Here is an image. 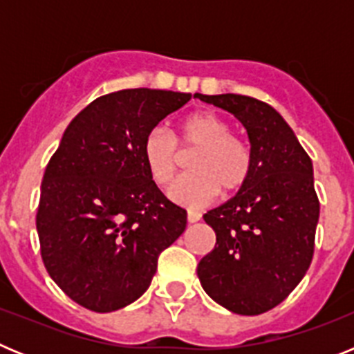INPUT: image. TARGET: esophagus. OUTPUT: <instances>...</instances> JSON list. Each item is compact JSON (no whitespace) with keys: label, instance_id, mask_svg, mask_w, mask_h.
<instances>
[{"label":"esophagus","instance_id":"1","mask_svg":"<svg viewBox=\"0 0 354 354\" xmlns=\"http://www.w3.org/2000/svg\"><path fill=\"white\" fill-rule=\"evenodd\" d=\"M200 218H202V216H200V212L187 211V221H189V223H196V221H198Z\"/></svg>","mask_w":354,"mask_h":354}]
</instances>
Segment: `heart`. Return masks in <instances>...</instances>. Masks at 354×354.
Returning <instances> with one entry per match:
<instances>
[{"mask_svg": "<svg viewBox=\"0 0 354 354\" xmlns=\"http://www.w3.org/2000/svg\"><path fill=\"white\" fill-rule=\"evenodd\" d=\"M187 159L186 175L168 189V196L184 207L209 204L218 193L234 195L248 183L253 154L248 142L230 133V124L212 111H196L175 124L171 136L167 131H149L142 143V158L150 179L167 186L179 170L180 154Z\"/></svg>", "mask_w": 354, "mask_h": 354, "instance_id": "1", "label": "heart"}]
</instances>
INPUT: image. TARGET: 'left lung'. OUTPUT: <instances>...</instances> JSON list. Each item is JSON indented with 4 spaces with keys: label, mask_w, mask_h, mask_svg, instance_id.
Segmentation results:
<instances>
[{
    "label": "left lung",
    "mask_w": 354,
    "mask_h": 354,
    "mask_svg": "<svg viewBox=\"0 0 354 354\" xmlns=\"http://www.w3.org/2000/svg\"><path fill=\"white\" fill-rule=\"evenodd\" d=\"M245 126L253 154L248 183L204 214L216 245L198 262L205 292L234 314L259 315L283 301L314 257L319 198L308 154L282 115L248 95H202Z\"/></svg>",
    "instance_id": "obj_1"
}]
</instances>
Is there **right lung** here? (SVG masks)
<instances>
[{"label":"right lung","instance_id":"obj_1","mask_svg":"<svg viewBox=\"0 0 354 354\" xmlns=\"http://www.w3.org/2000/svg\"><path fill=\"white\" fill-rule=\"evenodd\" d=\"M189 99L120 90L90 102L65 129L44 174L37 232L49 277L77 305L102 314L138 299L159 253L184 232L186 209L150 179L142 143Z\"/></svg>","mask_w":354,"mask_h":354}]
</instances>
